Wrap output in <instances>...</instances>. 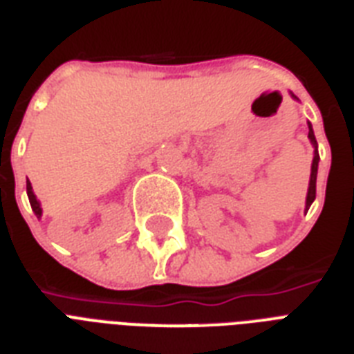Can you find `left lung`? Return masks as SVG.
I'll list each match as a JSON object with an SVG mask.
<instances>
[{
	"mask_svg": "<svg viewBox=\"0 0 354 354\" xmlns=\"http://www.w3.org/2000/svg\"><path fill=\"white\" fill-rule=\"evenodd\" d=\"M296 99V95H292ZM308 139H310V143L314 147V160H313V167H310V182H308V193H307V204L305 207H310V204L316 198V176H318V161H319V154H318V143H316V138H314V130L313 124L308 122Z\"/></svg>",
	"mask_w": 354,
	"mask_h": 354,
	"instance_id": "obj_1",
	"label": "left lung"
}]
</instances>
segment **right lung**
I'll use <instances>...</instances> for the list:
<instances>
[{"instance_id": "obj_1", "label": "right lung", "mask_w": 354, "mask_h": 354, "mask_svg": "<svg viewBox=\"0 0 354 354\" xmlns=\"http://www.w3.org/2000/svg\"><path fill=\"white\" fill-rule=\"evenodd\" d=\"M27 196H29V202H30V207H32V211H35V215L40 218L41 216V207H40V202L36 200L35 193H32V185H30V182H27Z\"/></svg>"}]
</instances>
